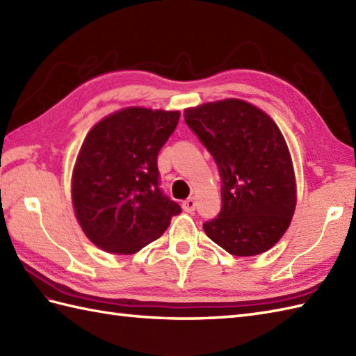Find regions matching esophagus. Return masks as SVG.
Wrapping results in <instances>:
<instances>
[{
    "label": "esophagus",
    "mask_w": 356,
    "mask_h": 356,
    "mask_svg": "<svg viewBox=\"0 0 356 356\" xmlns=\"http://www.w3.org/2000/svg\"><path fill=\"white\" fill-rule=\"evenodd\" d=\"M182 208L184 211H186V213H193V211L195 209V199L194 197H190L182 202Z\"/></svg>",
    "instance_id": "1"
}]
</instances>
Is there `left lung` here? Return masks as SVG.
<instances>
[{"mask_svg":"<svg viewBox=\"0 0 356 356\" xmlns=\"http://www.w3.org/2000/svg\"><path fill=\"white\" fill-rule=\"evenodd\" d=\"M188 127L216 159L222 211L207 236L238 257L266 252L289 228L297 180L283 133L268 113L237 97L185 108Z\"/></svg>","mask_w":356,"mask_h":356,"instance_id":"8db88e82","label":"left lung"}]
</instances>
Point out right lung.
Returning a JSON list of instances; mask_svg holds the SVG:
<instances>
[{
    "instance_id": "right-lung-1",
    "label": "right lung",
    "mask_w": 356,
    "mask_h": 356,
    "mask_svg": "<svg viewBox=\"0 0 356 356\" xmlns=\"http://www.w3.org/2000/svg\"><path fill=\"white\" fill-rule=\"evenodd\" d=\"M177 110L125 107L95 124L72 172L74 216L105 252L130 255L157 240L180 207L159 190L157 154Z\"/></svg>"
}]
</instances>
